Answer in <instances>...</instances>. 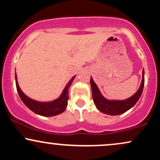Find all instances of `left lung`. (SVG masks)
<instances>
[{"instance_id": "8db88e82", "label": "left lung", "mask_w": 160, "mask_h": 160, "mask_svg": "<svg viewBox=\"0 0 160 160\" xmlns=\"http://www.w3.org/2000/svg\"><path fill=\"white\" fill-rule=\"evenodd\" d=\"M90 83L92 92V98L94 103L98 109L102 113L108 115H119L126 112L130 108H132L137 103L139 98L141 97L144 86V71H142V81H141L140 88L136 92L135 94L127 99L122 101H110L102 96L99 91L98 86L93 81L92 78L90 79Z\"/></svg>"}]
</instances>
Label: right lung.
I'll list each match as a JSON object with an SVG mask.
<instances>
[{"instance_id":"obj_1","label":"right lung","mask_w":160,"mask_h":160,"mask_svg":"<svg viewBox=\"0 0 160 160\" xmlns=\"http://www.w3.org/2000/svg\"><path fill=\"white\" fill-rule=\"evenodd\" d=\"M15 78L16 89H17V92L19 93L20 98L22 99L23 103L34 113H37V114L43 116V117H52V116L60 114V113H63L65 111V108L68 105V100L69 98L68 89L72 83L75 76L73 77L70 80L68 83L66 85L63 92H62L61 96L58 98L56 99L55 101H52V102H40L28 98V97L24 94L22 91L19 88V86L17 82L16 74H15Z\"/></svg>"}]
</instances>
